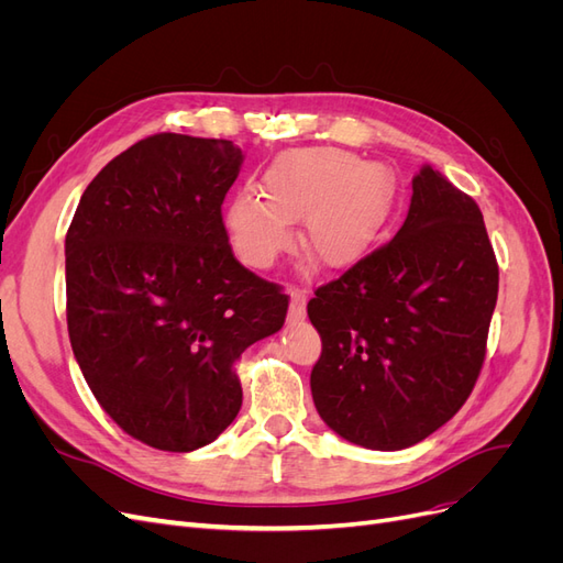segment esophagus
Wrapping results in <instances>:
<instances>
[{"label":"esophagus","instance_id":"esophagus-1","mask_svg":"<svg viewBox=\"0 0 563 563\" xmlns=\"http://www.w3.org/2000/svg\"><path fill=\"white\" fill-rule=\"evenodd\" d=\"M305 305H308V298L300 291V288H291V305H288V317L300 321L305 319Z\"/></svg>","mask_w":563,"mask_h":563}]
</instances>
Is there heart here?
I'll list each match as a JSON object with an SVG mask.
<instances>
[{
    "instance_id": "obj_1",
    "label": "heart",
    "mask_w": 563,
    "mask_h": 563,
    "mask_svg": "<svg viewBox=\"0 0 563 563\" xmlns=\"http://www.w3.org/2000/svg\"><path fill=\"white\" fill-rule=\"evenodd\" d=\"M397 178L383 162H362L340 147L288 150L261 176L258 195L240 192L225 207V230L240 261L265 269L291 242L327 269H347L376 249L391 211Z\"/></svg>"
}]
</instances>
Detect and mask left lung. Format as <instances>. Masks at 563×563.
<instances>
[{
  "mask_svg": "<svg viewBox=\"0 0 563 563\" xmlns=\"http://www.w3.org/2000/svg\"><path fill=\"white\" fill-rule=\"evenodd\" d=\"M498 263L476 201L424 164L395 240L319 286L310 387L321 420L373 451H401L449 422L486 356Z\"/></svg>",
  "mask_w": 563,
  "mask_h": 563,
  "instance_id": "obj_1",
  "label": "left lung"
}]
</instances>
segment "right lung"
I'll return each mask as SVG.
<instances>
[{
	"instance_id": "obj_1",
	"label": "right lung",
	"mask_w": 563,
	"mask_h": 563,
	"mask_svg": "<svg viewBox=\"0 0 563 563\" xmlns=\"http://www.w3.org/2000/svg\"><path fill=\"white\" fill-rule=\"evenodd\" d=\"M232 141L157 133L84 190L65 236L67 333L103 411L143 444H211L242 408L234 364L284 327L288 296L234 258Z\"/></svg>"
}]
</instances>
